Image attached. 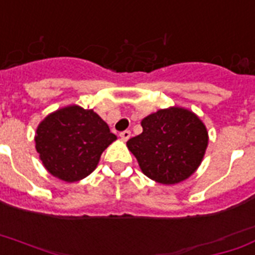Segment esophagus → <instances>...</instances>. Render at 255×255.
<instances>
[{
    "label": "esophagus",
    "instance_id": "34e87169",
    "mask_svg": "<svg viewBox=\"0 0 255 255\" xmlns=\"http://www.w3.org/2000/svg\"><path fill=\"white\" fill-rule=\"evenodd\" d=\"M130 135H131V133H130L129 130H125V131H122V133L120 134V137H121L122 141H128L130 138Z\"/></svg>",
    "mask_w": 255,
    "mask_h": 255
}]
</instances>
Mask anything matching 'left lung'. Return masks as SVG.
Returning a JSON list of instances; mask_svg holds the SVG:
<instances>
[{
  "label": "left lung",
  "instance_id": "8db88e82",
  "mask_svg": "<svg viewBox=\"0 0 255 255\" xmlns=\"http://www.w3.org/2000/svg\"><path fill=\"white\" fill-rule=\"evenodd\" d=\"M142 133L126 142L142 173L162 185L194 174L209 143L206 126L191 110L170 106L141 121Z\"/></svg>",
  "mask_w": 255,
  "mask_h": 255
}]
</instances>
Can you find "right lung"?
<instances>
[{"label":"right lung","mask_w":255,"mask_h":255,"mask_svg":"<svg viewBox=\"0 0 255 255\" xmlns=\"http://www.w3.org/2000/svg\"><path fill=\"white\" fill-rule=\"evenodd\" d=\"M117 139L93 109L69 105L47 114L35 131V150L43 167L65 182L96 170L104 150Z\"/></svg>","instance_id":"right-lung-1"}]
</instances>
